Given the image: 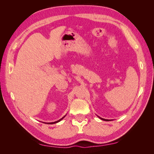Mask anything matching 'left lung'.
Returning <instances> with one entry per match:
<instances>
[{
	"mask_svg": "<svg viewBox=\"0 0 154 154\" xmlns=\"http://www.w3.org/2000/svg\"><path fill=\"white\" fill-rule=\"evenodd\" d=\"M99 118H100L101 120H105V121H109V120H108V119H102V118H100V117H99Z\"/></svg>",
	"mask_w": 154,
	"mask_h": 154,
	"instance_id": "8db88e82",
	"label": "left lung"
}]
</instances>
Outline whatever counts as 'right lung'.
Returning <instances> with one entry per match:
<instances>
[{
	"label": "right lung",
	"mask_w": 154,
	"mask_h": 154,
	"mask_svg": "<svg viewBox=\"0 0 154 154\" xmlns=\"http://www.w3.org/2000/svg\"><path fill=\"white\" fill-rule=\"evenodd\" d=\"M65 116H63V117L62 118V119H61L60 120H57V121H55V122H48V123H47V124H55V123H57V122H60V121H61L62 119H63Z\"/></svg>",
	"instance_id": "add662e5"
}]
</instances>
